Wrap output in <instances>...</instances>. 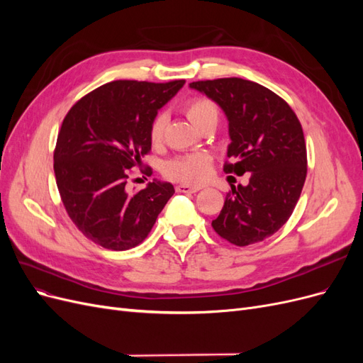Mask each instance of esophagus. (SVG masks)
<instances>
[{
  "instance_id": "1",
  "label": "esophagus",
  "mask_w": 363,
  "mask_h": 363,
  "mask_svg": "<svg viewBox=\"0 0 363 363\" xmlns=\"http://www.w3.org/2000/svg\"><path fill=\"white\" fill-rule=\"evenodd\" d=\"M175 189L182 194H195V192H199L201 188L200 186H192V184H179Z\"/></svg>"
}]
</instances>
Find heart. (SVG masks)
<instances>
[{
  "label": "heart",
  "mask_w": 363,
  "mask_h": 363,
  "mask_svg": "<svg viewBox=\"0 0 363 363\" xmlns=\"http://www.w3.org/2000/svg\"><path fill=\"white\" fill-rule=\"evenodd\" d=\"M184 112L191 119V123L199 127L208 119L218 121V107L207 98H192L184 104ZM167 127V115L159 113L152 119L150 127V139L152 144H159L163 138V131ZM211 171V157L206 152H194V155L180 156L172 159L164 167V174L169 179L183 180L191 183L203 182Z\"/></svg>",
  "instance_id": "obj_1"
}]
</instances>
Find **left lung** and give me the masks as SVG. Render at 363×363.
Segmentation results:
<instances>
[{"instance_id": "left-lung-1", "label": "left lung", "mask_w": 363, "mask_h": 363, "mask_svg": "<svg viewBox=\"0 0 363 363\" xmlns=\"http://www.w3.org/2000/svg\"><path fill=\"white\" fill-rule=\"evenodd\" d=\"M189 87L211 98L228 121L232 163L224 171L251 172L247 186H232L212 227L238 247L260 242L288 221L301 195L307 155L300 121L286 101L255 82L233 77Z\"/></svg>"}]
</instances>
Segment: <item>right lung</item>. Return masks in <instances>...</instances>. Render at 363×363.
Masks as SVG:
<instances>
[{"instance_id":"obj_1","label":"right lung","mask_w":363,"mask_h":363,"mask_svg":"<svg viewBox=\"0 0 363 363\" xmlns=\"http://www.w3.org/2000/svg\"><path fill=\"white\" fill-rule=\"evenodd\" d=\"M184 80H116L77 101L54 150V174L65 208L92 242L124 251L139 245L174 195L168 182L127 191L128 169L151 150L150 127Z\"/></svg>"}]
</instances>
